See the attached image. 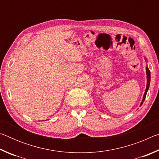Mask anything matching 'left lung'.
<instances>
[{"mask_svg": "<svg viewBox=\"0 0 159 159\" xmlns=\"http://www.w3.org/2000/svg\"><path fill=\"white\" fill-rule=\"evenodd\" d=\"M146 72H147V88H146V90H145L144 95L143 96V99H142V102H141V105L143 104V102L144 101L145 98H146L147 95V93L148 91V89H149V84H150V79H151V76H150V71L148 69V67H146Z\"/></svg>", "mask_w": 159, "mask_h": 159, "instance_id": "left-lung-1", "label": "left lung"}]
</instances>
